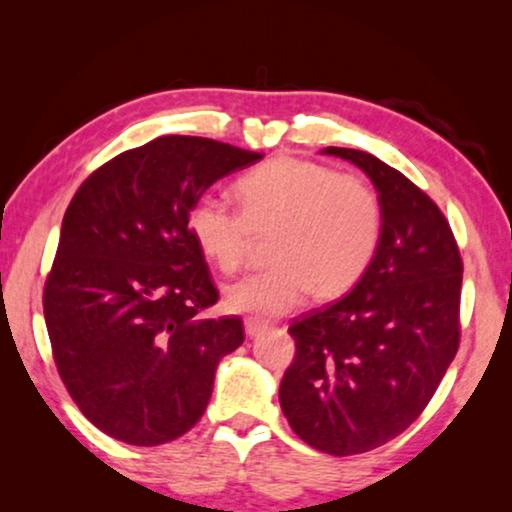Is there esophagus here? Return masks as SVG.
<instances>
[{"label":"esophagus","instance_id":"34e87169","mask_svg":"<svg viewBox=\"0 0 512 512\" xmlns=\"http://www.w3.org/2000/svg\"><path fill=\"white\" fill-rule=\"evenodd\" d=\"M265 328H268V321H261V319H254V317H249L247 321H244V333H247L249 338H254V335L265 331Z\"/></svg>","mask_w":512,"mask_h":512}]
</instances>
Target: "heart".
Returning <instances> with one entry per match:
<instances>
[{"instance_id": "b5f03b06", "label": "heart", "mask_w": 512, "mask_h": 512, "mask_svg": "<svg viewBox=\"0 0 512 512\" xmlns=\"http://www.w3.org/2000/svg\"><path fill=\"white\" fill-rule=\"evenodd\" d=\"M242 212L216 195L191 209V233L223 275H237L256 237L275 235L272 268L228 286L230 310L275 317L314 291L335 298L359 284L382 237V202L352 174L300 158H277L237 184Z\"/></svg>"}]
</instances>
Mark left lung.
Returning <instances> with one entry per match:
<instances>
[{"label": "left lung", "mask_w": 512, "mask_h": 512, "mask_svg": "<svg viewBox=\"0 0 512 512\" xmlns=\"http://www.w3.org/2000/svg\"><path fill=\"white\" fill-rule=\"evenodd\" d=\"M321 153L359 167L382 202V237L345 298L296 319V359L279 384L291 429L349 457L389 443L422 415L459 349L461 263L436 202L359 149Z\"/></svg>", "instance_id": "left-lung-1"}]
</instances>
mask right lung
<instances>
[{"mask_svg":"<svg viewBox=\"0 0 512 512\" xmlns=\"http://www.w3.org/2000/svg\"><path fill=\"white\" fill-rule=\"evenodd\" d=\"M261 158L205 137H158L104 163L69 202L44 317L69 396L107 436L139 447L184 436L219 361L244 342L240 317H205L219 291L191 209Z\"/></svg>","mask_w":512,"mask_h":512,"instance_id":"right-lung-1","label":"right lung"}]
</instances>
